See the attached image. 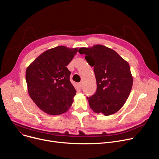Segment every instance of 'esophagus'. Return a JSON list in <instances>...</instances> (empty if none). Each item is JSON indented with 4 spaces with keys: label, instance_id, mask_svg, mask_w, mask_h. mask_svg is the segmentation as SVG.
Masks as SVG:
<instances>
[{
    "label": "esophagus",
    "instance_id": "obj_1",
    "mask_svg": "<svg viewBox=\"0 0 159 159\" xmlns=\"http://www.w3.org/2000/svg\"><path fill=\"white\" fill-rule=\"evenodd\" d=\"M79 88L81 89L82 88V82H80L79 84Z\"/></svg>",
    "mask_w": 159,
    "mask_h": 159
}]
</instances>
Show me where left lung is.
Segmentation results:
<instances>
[{
  "label": "left lung",
  "instance_id": "8db88e82",
  "mask_svg": "<svg viewBox=\"0 0 159 159\" xmlns=\"http://www.w3.org/2000/svg\"><path fill=\"white\" fill-rule=\"evenodd\" d=\"M86 61L94 67L97 81L95 93L88 99L94 112L105 116L117 112L127 101L133 86V77L127 61L113 49L102 45L81 48Z\"/></svg>",
  "mask_w": 159,
  "mask_h": 159
}]
</instances>
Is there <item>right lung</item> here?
<instances>
[{"mask_svg":"<svg viewBox=\"0 0 159 159\" xmlns=\"http://www.w3.org/2000/svg\"><path fill=\"white\" fill-rule=\"evenodd\" d=\"M78 48L59 46L46 50L36 58L26 69L28 93L44 112L58 115L71 106L76 90L70 80L67 68Z\"/></svg>","mask_w":159,"mask_h":159,"instance_id":"add662e5","label":"right lung"}]
</instances>
